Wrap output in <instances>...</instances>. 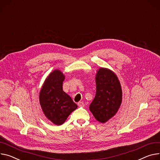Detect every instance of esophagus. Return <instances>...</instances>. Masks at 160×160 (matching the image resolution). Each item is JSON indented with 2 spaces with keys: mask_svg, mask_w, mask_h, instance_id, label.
<instances>
[{
  "mask_svg": "<svg viewBox=\"0 0 160 160\" xmlns=\"http://www.w3.org/2000/svg\"><path fill=\"white\" fill-rule=\"evenodd\" d=\"M78 106H79V107H83V106H84L83 102H79L78 103Z\"/></svg>",
  "mask_w": 160,
  "mask_h": 160,
  "instance_id": "34e87169",
  "label": "esophagus"
}]
</instances>
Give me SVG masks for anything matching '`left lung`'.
I'll return each instance as SVG.
<instances>
[{
	"instance_id": "left-lung-1",
	"label": "left lung",
	"mask_w": 160,
	"mask_h": 160,
	"mask_svg": "<svg viewBox=\"0 0 160 160\" xmlns=\"http://www.w3.org/2000/svg\"><path fill=\"white\" fill-rule=\"evenodd\" d=\"M96 94L90 105L95 119L105 123L118 112L122 100L120 81L115 73L106 68H100L95 76Z\"/></svg>"
}]
</instances>
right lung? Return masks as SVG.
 <instances>
[{"label":"right lung","instance_id":"right-lung-1","mask_svg":"<svg viewBox=\"0 0 160 160\" xmlns=\"http://www.w3.org/2000/svg\"><path fill=\"white\" fill-rule=\"evenodd\" d=\"M65 76L54 70L46 78L40 92V103L45 117L56 125H61L78 108L72 98L63 90Z\"/></svg>","mask_w":160,"mask_h":160}]
</instances>
